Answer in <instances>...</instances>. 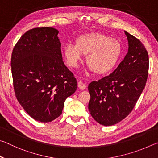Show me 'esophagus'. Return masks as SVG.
Here are the masks:
<instances>
[{
  "instance_id": "esophagus-1",
  "label": "esophagus",
  "mask_w": 158,
  "mask_h": 158,
  "mask_svg": "<svg viewBox=\"0 0 158 158\" xmlns=\"http://www.w3.org/2000/svg\"><path fill=\"white\" fill-rule=\"evenodd\" d=\"M78 87H79V89H80L84 90L85 89V87H86V85H85V84H84L83 82L79 81L78 82Z\"/></svg>"
}]
</instances>
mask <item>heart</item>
Wrapping results in <instances>:
<instances>
[{
	"mask_svg": "<svg viewBox=\"0 0 158 158\" xmlns=\"http://www.w3.org/2000/svg\"><path fill=\"white\" fill-rule=\"evenodd\" d=\"M121 52L122 46L118 40L100 33L82 35L76 39L75 45L69 44L64 49L69 66L77 68L81 55L87 56V65L99 75L108 73L114 68Z\"/></svg>",
	"mask_w": 158,
	"mask_h": 158,
	"instance_id": "1",
	"label": "heart"
}]
</instances>
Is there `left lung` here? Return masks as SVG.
<instances>
[{
	"instance_id": "obj_1",
	"label": "left lung",
	"mask_w": 158,
	"mask_h": 158,
	"mask_svg": "<svg viewBox=\"0 0 158 158\" xmlns=\"http://www.w3.org/2000/svg\"><path fill=\"white\" fill-rule=\"evenodd\" d=\"M125 33L129 49L123 60L111 74L88 87L90 113L105 126L118 123L131 113L148 78L149 58L145 46L137 37Z\"/></svg>"
}]
</instances>
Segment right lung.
Returning <instances> with one entry per match:
<instances>
[{"mask_svg":"<svg viewBox=\"0 0 158 158\" xmlns=\"http://www.w3.org/2000/svg\"><path fill=\"white\" fill-rule=\"evenodd\" d=\"M58 34L53 28L31 29L12 53L16 98L29 116L42 123L60 116L66 98L77 89L73 73L63 61Z\"/></svg>","mask_w":158,"mask_h":158,"instance_id":"add662e5","label":"right lung"}]
</instances>
